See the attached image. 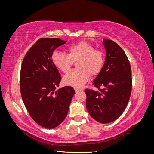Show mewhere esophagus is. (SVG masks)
I'll list each match as a JSON object with an SVG mask.
<instances>
[{"label": "esophagus", "instance_id": "1", "mask_svg": "<svg viewBox=\"0 0 154 154\" xmlns=\"http://www.w3.org/2000/svg\"><path fill=\"white\" fill-rule=\"evenodd\" d=\"M74 90H75V91L76 92H79V91H83L82 88H74Z\"/></svg>", "mask_w": 154, "mask_h": 154}]
</instances>
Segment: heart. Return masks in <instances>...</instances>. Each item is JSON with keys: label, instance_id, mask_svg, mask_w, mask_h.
Segmentation results:
<instances>
[{"label": "heart", "instance_id": "1", "mask_svg": "<svg viewBox=\"0 0 154 154\" xmlns=\"http://www.w3.org/2000/svg\"><path fill=\"white\" fill-rule=\"evenodd\" d=\"M51 60L54 66L65 73L69 71L73 62H77V69L67 74L63 82L68 86L80 88L87 82L89 75L94 76L101 71L104 63V54L87 42H80L70 45L67 54L54 51Z\"/></svg>", "mask_w": 154, "mask_h": 154}]
</instances>
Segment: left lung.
Instances as JSON below:
<instances>
[{
  "label": "left lung",
  "instance_id": "1",
  "mask_svg": "<svg viewBox=\"0 0 154 154\" xmlns=\"http://www.w3.org/2000/svg\"><path fill=\"white\" fill-rule=\"evenodd\" d=\"M105 61L92 85L99 91L86 89V106L97 122L109 123L123 114L131 94L132 80L129 60L115 42L103 39Z\"/></svg>",
  "mask_w": 154,
  "mask_h": 154
}]
</instances>
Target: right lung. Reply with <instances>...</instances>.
Masks as SVG:
<instances>
[{
    "mask_svg": "<svg viewBox=\"0 0 154 154\" xmlns=\"http://www.w3.org/2000/svg\"><path fill=\"white\" fill-rule=\"evenodd\" d=\"M66 42L40 38L26 53L22 63L20 88L23 102L32 119L46 128H54L63 122L75 93L69 86L55 91L61 76L51 56Z\"/></svg>",
    "mask_w": 154,
    "mask_h": 154,
    "instance_id": "right-lung-1",
    "label": "right lung"
}]
</instances>
